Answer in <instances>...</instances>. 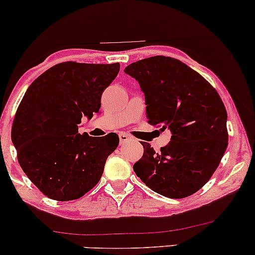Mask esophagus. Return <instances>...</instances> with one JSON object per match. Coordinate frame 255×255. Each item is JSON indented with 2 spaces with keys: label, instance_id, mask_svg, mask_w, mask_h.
<instances>
[{
  "label": "esophagus",
  "instance_id": "obj_1",
  "mask_svg": "<svg viewBox=\"0 0 255 255\" xmlns=\"http://www.w3.org/2000/svg\"><path fill=\"white\" fill-rule=\"evenodd\" d=\"M119 137H120V142H121V145L126 144V142H128L130 140V136L126 133H120Z\"/></svg>",
  "mask_w": 255,
  "mask_h": 255
}]
</instances>
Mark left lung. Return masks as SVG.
I'll list each match as a JSON object with an SVG mask.
<instances>
[{"label":"left lung","instance_id":"left-lung-1","mask_svg":"<svg viewBox=\"0 0 255 255\" xmlns=\"http://www.w3.org/2000/svg\"><path fill=\"white\" fill-rule=\"evenodd\" d=\"M139 81L148 124L171 130L157 153L142 142L144 154L133 165L137 177L158 194L172 199L198 192L218 168L228 146L227 110L206 79L180 60L152 56L126 67Z\"/></svg>","mask_w":255,"mask_h":255}]
</instances>
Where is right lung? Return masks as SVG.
<instances>
[{
	"mask_svg": "<svg viewBox=\"0 0 255 255\" xmlns=\"http://www.w3.org/2000/svg\"><path fill=\"white\" fill-rule=\"evenodd\" d=\"M120 72V63L68 61L55 64L30 85L11 126L17 162L31 182L48 198H81L101 180L107 158L120 139L80 134L81 118L101 108L103 91Z\"/></svg>",
	"mask_w": 255,
	"mask_h": 255,
	"instance_id": "add662e5",
	"label": "right lung"
}]
</instances>
